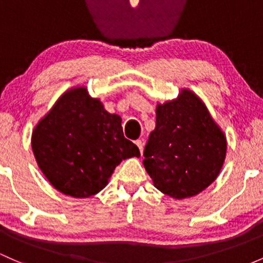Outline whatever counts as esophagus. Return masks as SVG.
I'll return each instance as SVG.
<instances>
[{
  "label": "esophagus",
  "instance_id": "1",
  "mask_svg": "<svg viewBox=\"0 0 263 263\" xmlns=\"http://www.w3.org/2000/svg\"><path fill=\"white\" fill-rule=\"evenodd\" d=\"M135 144H137L138 148H139L140 154L143 155V151H144V142H143V139H138L137 142H135Z\"/></svg>",
  "mask_w": 263,
  "mask_h": 263
}]
</instances>
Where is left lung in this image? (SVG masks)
Instances as JSON below:
<instances>
[{
  "instance_id": "8db88e82",
  "label": "left lung",
  "mask_w": 263,
  "mask_h": 263,
  "mask_svg": "<svg viewBox=\"0 0 263 263\" xmlns=\"http://www.w3.org/2000/svg\"><path fill=\"white\" fill-rule=\"evenodd\" d=\"M226 152L224 134L208 109L196 94L183 89L176 100L158 104L143 164L155 188L183 199L214 182Z\"/></svg>"
}]
</instances>
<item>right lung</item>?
<instances>
[{
  "label": "right lung",
  "mask_w": 263,
  "mask_h": 263,
  "mask_svg": "<svg viewBox=\"0 0 263 263\" xmlns=\"http://www.w3.org/2000/svg\"><path fill=\"white\" fill-rule=\"evenodd\" d=\"M31 145L49 182L75 198L97 194L121 160L140 157L124 137L121 118L106 111L85 87L69 90L56 101L33 129Z\"/></svg>",
  "instance_id": "right-lung-1"
}]
</instances>
